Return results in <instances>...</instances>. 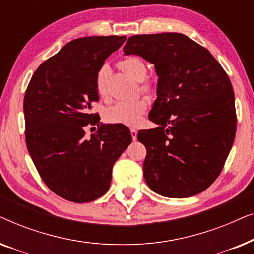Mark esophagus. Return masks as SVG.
Segmentation results:
<instances>
[{"label":"esophagus","mask_w":254,"mask_h":254,"mask_svg":"<svg viewBox=\"0 0 254 254\" xmlns=\"http://www.w3.org/2000/svg\"><path fill=\"white\" fill-rule=\"evenodd\" d=\"M130 135H131V138H133V141H135L137 138V130L134 129V128H131Z\"/></svg>","instance_id":"1"}]
</instances>
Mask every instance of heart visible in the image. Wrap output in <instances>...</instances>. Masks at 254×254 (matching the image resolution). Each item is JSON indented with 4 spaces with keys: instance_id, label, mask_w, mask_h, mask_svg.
<instances>
[{
    "instance_id": "1",
    "label": "heart",
    "mask_w": 254,
    "mask_h": 254,
    "mask_svg": "<svg viewBox=\"0 0 254 254\" xmlns=\"http://www.w3.org/2000/svg\"><path fill=\"white\" fill-rule=\"evenodd\" d=\"M119 67L131 77L142 81L147 75V67L144 62L137 57H127L119 61ZM107 67L100 68L96 77V90L100 98H107ZM141 89L145 92L152 91V84L145 81L142 83ZM148 107L145 98H137L134 100H123L110 106L105 112V120L110 124L136 126L142 119V116Z\"/></svg>"
}]
</instances>
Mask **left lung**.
Returning a JSON list of instances; mask_svg holds the SVG:
<instances>
[{
	"mask_svg": "<svg viewBox=\"0 0 254 254\" xmlns=\"http://www.w3.org/2000/svg\"><path fill=\"white\" fill-rule=\"evenodd\" d=\"M124 52L154 64L158 76L149 113L158 127L137 134L147 149L145 183L168 197L203 192L220 176L235 140L230 78L207 48L182 33L136 34Z\"/></svg>",
	"mask_w": 254,
	"mask_h": 254,
	"instance_id": "8db88e82",
	"label": "left lung"
}]
</instances>
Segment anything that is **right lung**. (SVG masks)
Listing matches in <instances>:
<instances>
[{"label": "right lung", "instance_id": "right-lung-1", "mask_svg": "<svg viewBox=\"0 0 254 254\" xmlns=\"http://www.w3.org/2000/svg\"><path fill=\"white\" fill-rule=\"evenodd\" d=\"M126 37H85L71 40L43 62L24 97L27 150L48 189L72 202L104 195L114 163L130 144L124 125L99 123L96 77L104 61ZM97 126L91 137L85 127Z\"/></svg>", "mask_w": 254, "mask_h": 254}]
</instances>
